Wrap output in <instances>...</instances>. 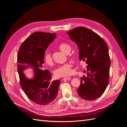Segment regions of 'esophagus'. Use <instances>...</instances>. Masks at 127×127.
Segmentation results:
<instances>
[{
  "instance_id": "esophagus-1",
  "label": "esophagus",
  "mask_w": 127,
  "mask_h": 127,
  "mask_svg": "<svg viewBox=\"0 0 127 127\" xmlns=\"http://www.w3.org/2000/svg\"><path fill=\"white\" fill-rule=\"evenodd\" d=\"M63 79L65 80H69L70 79V77H67L64 78Z\"/></svg>"
}]
</instances>
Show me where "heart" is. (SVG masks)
<instances>
[{
  "label": "heart",
  "mask_w": 127,
  "mask_h": 127,
  "mask_svg": "<svg viewBox=\"0 0 127 127\" xmlns=\"http://www.w3.org/2000/svg\"><path fill=\"white\" fill-rule=\"evenodd\" d=\"M58 48L60 50L65 53H68L71 50V46L67 43H61L58 45ZM44 59L45 63L49 66H52L53 64L51 52L49 51H46ZM72 65L70 63H66L59 66L54 71V75L57 77H61L69 75L71 73Z\"/></svg>",
  "instance_id": "obj_1"
}]
</instances>
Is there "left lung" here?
I'll return each mask as SVG.
<instances>
[{"instance_id": "left-lung-1", "label": "left lung", "mask_w": 127, "mask_h": 127, "mask_svg": "<svg viewBox=\"0 0 127 127\" xmlns=\"http://www.w3.org/2000/svg\"><path fill=\"white\" fill-rule=\"evenodd\" d=\"M77 45L79 60L87 64L86 76L80 78L77 90L80 97L92 101L100 97L108 85L111 61L108 47L97 34L85 27H78L67 32Z\"/></svg>"}]
</instances>
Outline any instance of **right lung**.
Wrapping results in <instances>:
<instances>
[{
    "mask_svg": "<svg viewBox=\"0 0 127 127\" xmlns=\"http://www.w3.org/2000/svg\"><path fill=\"white\" fill-rule=\"evenodd\" d=\"M56 37L55 33L36 32L23 42L17 55V71L21 87L27 96L41 105L49 104L57 97L60 81L51 82V74L42 69L46 49ZM32 68L34 75L29 79L23 72L27 68Z\"/></svg>",
    "mask_w": 127,
    "mask_h": 127,
    "instance_id": "1",
    "label": "right lung"
}]
</instances>
